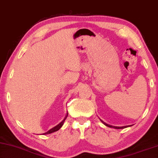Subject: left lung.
<instances>
[{"label":"left lung","mask_w":158,"mask_h":158,"mask_svg":"<svg viewBox=\"0 0 158 158\" xmlns=\"http://www.w3.org/2000/svg\"><path fill=\"white\" fill-rule=\"evenodd\" d=\"M100 120H101V122L104 124V125H106V126H107V127H110V128H115V129H122V128H127V127H128V126H121V127L113 126H110V125H109V124H107V123H105L104 121H103L101 119H100Z\"/></svg>","instance_id":"left-lung-1"}]
</instances>
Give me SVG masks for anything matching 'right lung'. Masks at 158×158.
I'll list each match as a JSON object with an SVG mask.
<instances>
[{
	"instance_id": "right-lung-1",
	"label": "right lung",
	"mask_w": 158,
	"mask_h": 158,
	"mask_svg": "<svg viewBox=\"0 0 158 158\" xmlns=\"http://www.w3.org/2000/svg\"><path fill=\"white\" fill-rule=\"evenodd\" d=\"M67 116H68V112L66 113V116L65 117V118H64V120L62 121V122L61 123H60L59 124H58L57 126H55L54 128H51V130H49V131H48V132H45V133H44L43 135H47V134H51V133H52V132H55V131H57L58 130H60V128L61 127H62V126H63V124H64V121H65V119L66 118V117H67Z\"/></svg>"
}]
</instances>
